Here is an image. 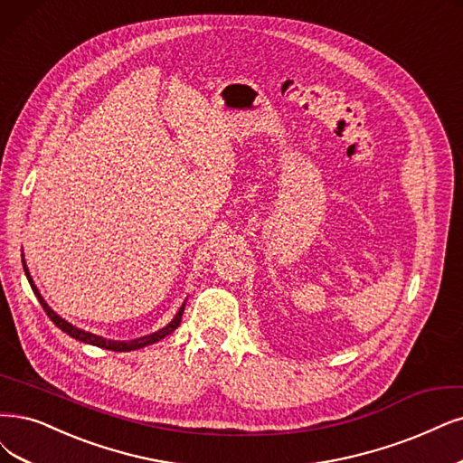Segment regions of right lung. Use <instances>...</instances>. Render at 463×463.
<instances>
[{
  "label": "right lung",
  "instance_id": "1",
  "mask_svg": "<svg viewBox=\"0 0 463 463\" xmlns=\"http://www.w3.org/2000/svg\"><path fill=\"white\" fill-rule=\"evenodd\" d=\"M23 267H24V275H26V279H28V282H30L32 292L36 294L38 301L42 303L43 311H45V315L51 318V322H53L55 326H57V328H61L64 334H68V335L74 337V339H78V341H83V344H88V345H95V347L109 349V351H116V353L135 351V349H141V347H146V345L156 344V341L164 339L165 335H169L171 332L177 330V326L181 324V317H183L184 303H186V301H183V305L179 307V311L175 313V317L171 318V322H167L164 328H160V330H156V332H152V334H148V335H143V337H135V339L118 341V339H107V337H102V335H97V334H91V332H85V330H81V328L74 326V324H71L68 320H64L61 315H57V313H55L53 309H51V307L47 305V301L42 298L40 289L36 288V284H33V280H32V277H30L28 267H26V261H24V253H23Z\"/></svg>",
  "mask_w": 463,
  "mask_h": 463
}]
</instances>
